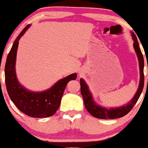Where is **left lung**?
<instances>
[{"label": "left lung", "mask_w": 148, "mask_h": 148, "mask_svg": "<svg viewBox=\"0 0 148 148\" xmlns=\"http://www.w3.org/2000/svg\"><path fill=\"white\" fill-rule=\"evenodd\" d=\"M132 39L134 40V48L136 53L137 57H138L139 62V68H140V82L139 86L134 97L129 101L126 105L123 106L117 107V108H107L99 105L97 104L95 101L93 99L91 92L89 90L88 85L85 82L84 79H80V84H81V93L84 98V105L87 111L90 114L94 116L95 118L99 119H115L122 118V117L126 115L133 108L134 105L138 101V98L140 97V94L142 93L143 89L144 86V59L143 54L139 47L138 40L136 36L134 33H132Z\"/></svg>", "instance_id": "1"}]
</instances>
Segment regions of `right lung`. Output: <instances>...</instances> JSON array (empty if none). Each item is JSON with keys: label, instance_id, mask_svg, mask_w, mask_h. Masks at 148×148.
<instances>
[{"label": "right lung", "instance_id": "right-lung-1", "mask_svg": "<svg viewBox=\"0 0 148 148\" xmlns=\"http://www.w3.org/2000/svg\"><path fill=\"white\" fill-rule=\"evenodd\" d=\"M30 26L29 24L23 28L8 53L5 67L6 88L10 99L22 113L33 118H47L52 116L58 109L67 83L75 80L77 75L76 73L70 74L59 80L51 88L43 92L28 90L20 84L15 71L16 51L18 40Z\"/></svg>", "mask_w": 148, "mask_h": 148}]
</instances>
